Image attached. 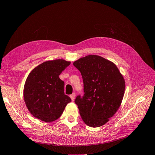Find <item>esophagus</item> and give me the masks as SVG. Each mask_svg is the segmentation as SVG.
I'll return each mask as SVG.
<instances>
[{
	"label": "esophagus",
	"instance_id": "obj_1",
	"mask_svg": "<svg viewBox=\"0 0 155 155\" xmlns=\"http://www.w3.org/2000/svg\"><path fill=\"white\" fill-rule=\"evenodd\" d=\"M70 98H71V100H72V101H74V98H75V93H73V94H71V95H70Z\"/></svg>",
	"mask_w": 155,
	"mask_h": 155
}]
</instances>
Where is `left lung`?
<instances>
[{
	"mask_svg": "<svg viewBox=\"0 0 155 155\" xmlns=\"http://www.w3.org/2000/svg\"><path fill=\"white\" fill-rule=\"evenodd\" d=\"M73 66L84 83V95L74 100L81 118L89 126H103L120 106L126 87L124 78L115 64L97 55L80 58Z\"/></svg>",
	"mask_w": 155,
	"mask_h": 155,
	"instance_id": "1",
	"label": "left lung"
}]
</instances>
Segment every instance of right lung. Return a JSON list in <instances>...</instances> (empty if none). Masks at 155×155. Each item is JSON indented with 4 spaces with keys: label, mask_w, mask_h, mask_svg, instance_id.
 I'll return each instance as SVG.
<instances>
[{
    "label": "right lung",
    "mask_w": 155,
    "mask_h": 155,
    "mask_svg": "<svg viewBox=\"0 0 155 155\" xmlns=\"http://www.w3.org/2000/svg\"><path fill=\"white\" fill-rule=\"evenodd\" d=\"M70 62L58 59L44 62L29 74L24 88L25 103L32 115L46 122L56 120L71 101L64 93L59 75Z\"/></svg>",
    "instance_id": "right-lung-1"
}]
</instances>
